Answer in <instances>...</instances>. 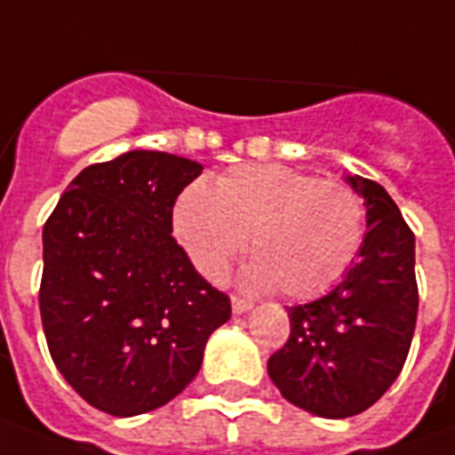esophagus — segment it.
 Masks as SVG:
<instances>
[{
    "instance_id": "1",
    "label": "esophagus",
    "mask_w": 455,
    "mask_h": 455,
    "mask_svg": "<svg viewBox=\"0 0 455 455\" xmlns=\"http://www.w3.org/2000/svg\"><path fill=\"white\" fill-rule=\"evenodd\" d=\"M250 308H252V301H245V299L240 297L231 299V311H234V315H243V313H247Z\"/></svg>"
}]
</instances>
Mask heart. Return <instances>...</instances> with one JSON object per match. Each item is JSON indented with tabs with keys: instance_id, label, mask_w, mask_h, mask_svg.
<instances>
[{
	"instance_id": "b5f03b06",
	"label": "heart",
	"mask_w": 455,
	"mask_h": 455,
	"mask_svg": "<svg viewBox=\"0 0 455 455\" xmlns=\"http://www.w3.org/2000/svg\"><path fill=\"white\" fill-rule=\"evenodd\" d=\"M175 235L194 266L221 280L252 235L257 254L240 275L247 290L283 287L308 299L330 290L364 243V205L348 184L317 180L280 164H247L220 177L215 191L194 182L175 205Z\"/></svg>"
}]
</instances>
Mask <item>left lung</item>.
<instances>
[{"label": "left lung", "mask_w": 455, "mask_h": 455, "mask_svg": "<svg viewBox=\"0 0 455 455\" xmlns=\"http://www.w3.org/2000/svg\"><path fill=\"white\" fill-rule=\"evenodd\" d=\"M346 182L364 201L367 234L357 259L323 297L287 308L291 334L268 357V376L290 404L348 419L369 409L400 376L416 313V240L381 184Z\"/></svg>", "instance_id": "left-lung-1"}]
</instances>
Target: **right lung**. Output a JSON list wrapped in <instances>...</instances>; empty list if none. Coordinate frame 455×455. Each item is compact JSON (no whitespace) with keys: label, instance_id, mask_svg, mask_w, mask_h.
<instances>
[{"label":"right lung","instance_id":"1","mask_svg":"<svg viewBox=\"0 0 455 455\" xmlns=\"http://www.w3.org/2000/svg\"><path fill=\"white\" fill-rule=\"evenodd\" d=\"M203 172L132 149L74 177L44 224V334L65 381L100 411L138 416L198 374L231 301L172 238V208Z\"/></svg>","mask_w":455,"mask_h":455}]
</instances>
